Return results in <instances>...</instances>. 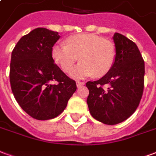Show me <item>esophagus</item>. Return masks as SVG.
Masks as SVG:
<instances>
[{
    "label": "esophagus",
    "instance_id": "esophagus-1",
    "mask_svg": "<svg viewBox=\"0 0 156 156\" xmlns=\"http://www.w3.org/2000/svg\"><path fill=\"white\" fill-rule=\"evenodd\" d=\"M76 84H77V86H78V87H80V86H82V85H84V83H83V82L77 81L76 82Z\"/></svg>",
    "mask_w": 156,
    "mask_h": 156
}]
</instances>
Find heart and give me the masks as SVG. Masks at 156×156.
<instances>
[{
	"mask_svg": "<svg viewBox=\"0 0 156 156\" xmlns=\"http://www.w3.org/2000/svg\"><path fill=\"white\" fill-rule=\"evenodd\" d=\"M66 45L55 44L51 58L64 73H70L79 58L80 63L72 76L83 78L94 74L102 77L110 71L116 58L115 44L94 34H78L66 39Z\"/></svg>",
	"mask_w": 156,
	"mask_h": 156,
	"instance_id": "obj_1",
	"label": "heart"
}]
</instances>
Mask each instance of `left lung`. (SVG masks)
Here are the masks:
<instances>
[{"label":"left lung","mask_w":156,"mask_h":156,"mask_svg":"<svg viewBox=\"0 0 156 156\" xmlns=\"http://www.w3.org/2000/svg\"><path fill=\"white\" fill-rule=\"evenodd\" d=\"M116 58L110 71L96 81L86 83L88 109L95 119L114 125L130 117L144 91V62L137 45L115 33Z\"/></svg>","instance_id":"8db88e82"}]
</instances>
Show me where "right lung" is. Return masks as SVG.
Wrapping results in <instances>:
<instances>
[{
	"label": "right lung",
	"instance_id": "1",
	"mask_svg": "<svg viewBox=\"0 0 156 156\" xmlns=\"http://www.w3.org/2000/svg\"><path fill=\"white\" fill-rule=\"evenodd\" d=\"M59 38L58 32L38 27L23 36L12 52L10 83L13 95L21 108L38 120L58 116L77 89L74 80L51 58V48Z\"/></svg>",
	"mask_w": 156,
	"mask_h": 156
}]
</instances>
